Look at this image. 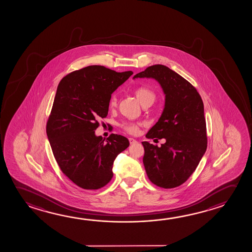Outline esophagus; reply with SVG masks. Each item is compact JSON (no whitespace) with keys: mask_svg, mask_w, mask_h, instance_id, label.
Masks as SVG:
<instances>
[{"mask_svg":"<svg viewBox=\"0 0 252 252\" xmlns=\"http://www.w3.org/2000/svg\"><path fill=\"white\" fill-rule=\"evenodd\" d=\"M128 140H129V143H130V144H134L137 143V141H136V139H134V138H128Z\"/></svg>","mask_w":252,"mask_h":252,"instance_id":"obj_1","label":"esophagus"}]
</instances>
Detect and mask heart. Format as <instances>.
<instances>
[{"mask_svg": "<svg viewBox=\"0 0 252 252\" xmlns=\"http://www.w3.org/2000/svg\"><path fill=\"white\" fill-rule=\"evenodd\" d=\"M134 93H135V95L137 98V100H139L141 104L143 103L145 100H149V99L154 100V98H155V94L152 92L150 88H146V87H140V88H136ZM116 104V96L112 95L110 97V100H109V106L115 107ZM122 127L126 131L129 132L131 134H136L139 130L137 124H132V123H128V122H126V123L122 124Z\"/></svg>", "mask_w": 252, "mask_h": 252, "instance_id": "1", "label": "heart"}]
</instances>
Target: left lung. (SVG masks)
Listing matches in <instances>:
<instances>
[{
  "instance_id": "1",
  "label": "left lung",
  "mask_w": 252,
  "mask_h": 252,
  "mask_svg": "<svg viewBox=\"0 0 252 252\" xmlns=\"http://www.w3.org/2000/svg\"><path fill=\"white\" fill-rule=\"evenodd\" d=\"M154 79L164 95V107L146 137L164 138L160 147L143 142L144 168L159 188H173L187 181L207 150L203 101L195 88L172 69L155 64L133 77Z\"/></svg>"
}]
</instances>
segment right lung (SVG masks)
<instances>
[{"mask_svg": "<svg viewBox=\"0 0 252 252\" xmlns=\"http://www.w3.org/2000/svg\"><path fill=\"white\" fill-rule=\"evenodd\" d=\"M133 72H117L89 65L64 77L57 88L46 133L61 171L74 184L95 190L113 177L116 157L129 145L128 138L96 136L98 119L108 116L113 93Z\"/></svg>", "mask_w": 252, "mask_h": 252, "instance_id": "1", "label": "right lung"}]
</instances>
